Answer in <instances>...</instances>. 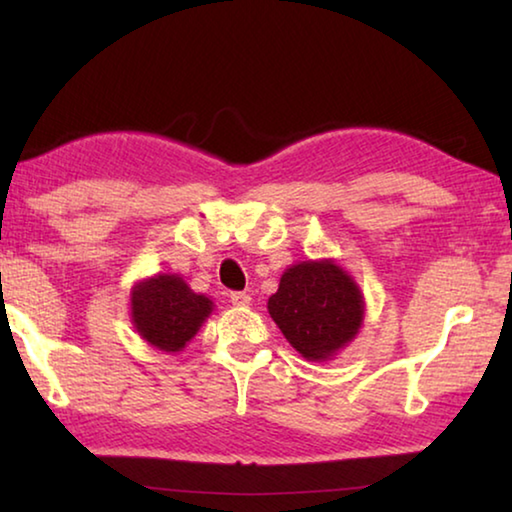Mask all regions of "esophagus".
I'll list each match as a JSON object with an SVG mask.
<instances>
[{"label": "esophagus", "mask_w": 512, "mask_h": 512, "mask_svg": "<svg viewBox=\"0 0 512 512\" xmlns=\"http://www.w3.org/2000/svg\"><path fill=\"white\" fill-rule=\"evenodd\" d=\"M230 302L235 307H246L248 302H250V293H246V291H232L230 293Z\"/></svg>", "instance_id": "1"}]
</instances>
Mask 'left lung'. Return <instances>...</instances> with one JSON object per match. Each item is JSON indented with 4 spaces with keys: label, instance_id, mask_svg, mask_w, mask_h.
<instances>
[{
    "label": "left lung",
    "instance_id": "1",
    "mask_svg": "<svg viewBox=\"0 0 512 512\" xmlns=\"http://www.w3.org/2000/svg\"><path fill=\"white\" fill-rule=\"evenodd\" d=\"M268 314L305 359H327L354 339L363 298L334 262H302L282 275L268 298Z\"/></svg>",
    "mask_w": 512,
    "mask_h": 512
}]
</instances>
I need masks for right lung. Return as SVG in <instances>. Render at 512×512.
I'll use <instances>...</instances> for the list:
<instances>
[{
    "label": "right lung",
    "mask_w": 512,
    "mask_h": 512,
    "mask_svg": "<svg viewBox=\"0 0 512 512\" xmlns=\"http://www.w3.org/2000/svg\"><path fill=\"white\" fill-rule=\"evenodd\" d=\"M131 305L137 332L164 352L183 350L212 311L210 298L198 296L178 275H158L140 282Z\"/></svg>",
    "instance_id": "obj_1"
}]
</instances>
